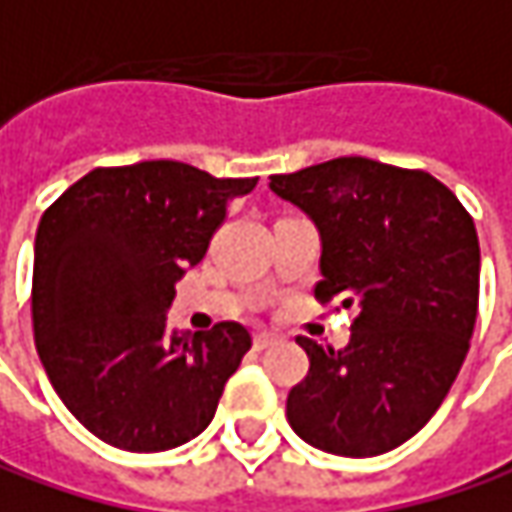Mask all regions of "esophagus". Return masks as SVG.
Wrapping results in <instances>:
<instances>
[{"label":"esophagus","mask_w":512,"mask_h":512,"mask_svg":"<svg viewBox=\"0 0 512 512\" xmlns=\"http://www.w3.org/2000/svg\"><path fill=\"white\" fill-rule=\"evenodd\" d=\"M275 341H278V338H275L272 332H257V335H255V349H257V352H260V349L272 346V344H275Z\"/></svg>","instance_id":"esophagus-1"}]
</instances>
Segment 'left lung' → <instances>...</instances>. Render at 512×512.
I'll return each instance as SVG.
<instances>
[{
	"mask_svg": "<svg viewBox=\"0 0 512 512\" xmlns=\"http://www.w3.org/2000/svg\"><path fill=\"white\" fill-rule=\"evenodd\" d=\"M269 180L321 232L315 298L358 309L344 349L298 338L309 372L286 418L323 453H389L433 418L467 358L481 266L473 217L433 174L367 157Z\"/></svg>",
	"mask_w": 512,
	"mask_h": 512,
	"instance_id": "obj_1",
	"label": "left lung"
}]
</instances>
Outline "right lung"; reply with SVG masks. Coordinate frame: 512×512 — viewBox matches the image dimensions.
Wrapping results in <instances>:
<instances>
[{"label":"right lung","mask_w":512,"mask_h":512,"mask_svg":"<svg viewBox=\"0 0 512 512\" xmlns=\"http://www.w3.org/2000/svg\"><path fill=\"white\" fill-rule=\"evenodd\" d=\"M257 177L145 160L94 168L45 209L34 249V338L62 404L111 447L160 453L212 424L252 346L246 326L168 332L174 283L197 266Z\"/></svg>","instance_id":"obj_1"}]
</instances>
